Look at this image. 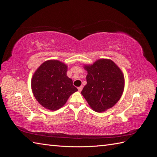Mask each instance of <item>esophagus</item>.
I'll return each mask as SVG.
<instances>
[{"mask_svg": "<svg viewBox=\"0 0 157 157\" xmlns=\"http://www.w3.org/2000/svg\"><path fill=\"white\" fill-rule=\"evenodd\" d=\"M82 88H83L82 86H80V87H78V92H81V91H82Z\"/></svg>", "mask_w": 157, "mask_h": 157, "instance_id": "esophagus-1", "label": "esophagus"}]
</instances>
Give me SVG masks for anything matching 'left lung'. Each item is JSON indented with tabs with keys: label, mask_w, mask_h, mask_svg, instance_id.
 Wrapping results in <instances>:
<instances>
[{
	"label": "left lung",
	"mask_w": 157,
	"mask_h": 157,
	"mask_svg": "<svg viewBox=\"0 0 157 157\" xmlns=\"http://www.w3.org/2000/svg\"><path fill=\"white\" fill-rule=\"evenodd\" d=\"M87 84L81 94L94 111L101 113L113 107L121 99L124 88L121 69L109 59H99L84 65Z\"/></svg>",
	"instance_id": "8db88e82"
}]
</instances>
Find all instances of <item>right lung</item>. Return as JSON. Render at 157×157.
<instances>
[{
  "label": "right lung",
  "mask_w": 157,
  "mask_h": 157,
  "mask_svg": "<svg viewBox=\"0 0 157 157\" xmlns=\"http://www.w3.org/2000/svg\"><path fill=\"white\" fill-rule=\"evenodd\" d=\"M67 65L59 60L42 63L33 75L31 89L35 98L45 109L56 111L62 107L71 94L78 91L67 75Z\"/></svg>",
  "instance_id": "1"
}]
</instances>
